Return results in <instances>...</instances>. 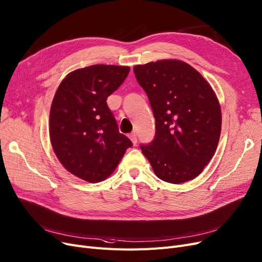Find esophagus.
<instances>
[{
  "mask_svg": "<svg viewBox=\"0 0 262 262\" xmlns=\"http://www.w3.org/2000/svg\"><path fill=\"white\" fill-rule=\"evenodd\" d=\"M129 138H130V140L132 141L133 145H137V143H138V138H137V134H135V133L133 132V133L129 134Z\"/></svg>",
  "mask_w": 262,
  "mask_h": 262,
  "instance_id": "1",
  "label": "esophagus"
}]
</instances>
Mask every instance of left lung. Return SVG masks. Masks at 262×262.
<instances>
[{"label": "left lung", "instance_id": "left-lung-1", "mask_svg": "<svg viewBox=\"0 0 262 262\" xmlns=\"http://www.w3.org/2000/svg\"><path fill=\"white\" fill-rule=\"evenodd\" d=\"M156 120L155 139L142 152L160 180L181 184L195 179L214 156L222 131L215 92L191 66L159 60L133 68Z\"/></svg>", "mask_w": 262, "mask_h": 262}]
</instances>
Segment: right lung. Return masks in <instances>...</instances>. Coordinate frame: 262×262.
<instances>
[{"label": "right lung", "mask_w": 262, "mask_h": 262, "mask_svg": "<svg viewBox=\"0 0 262 262\" xmlns=\"http://www.w3.org/2000/svg\"><path fill=\"white\" fill-rule=\"evenodd\" d=\"M129 72L128 67L105 64L76 70L61 81L52 100V148L66 169L83 181L107 179L132 146L106 103Z\"/></svg>", "instance_id": "add662e5"}]
</instances>
